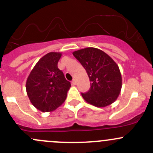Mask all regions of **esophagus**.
<instances>
[{"label": "esophagus", "instance_id": "obj_1", "mask_svg": "<svg viewBox=\"0 0 153 153\" xmlns=\"http://www.w3.org/2000/svg\"><path fill=\"white\" fill-rule=\"evenodd\" d=\"M72 84H73V85H75V84H77V81H76V80H75V79H73V80H72Z\"/></svg>", "mask_w": 153, "mask_h": 153}]
</instances>
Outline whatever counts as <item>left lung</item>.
Returning <instances> with one entry per match:
<instances>
[{"mask_svg":"<svg viewBox=\"0 0 153 153\" xmlns=\"http://www.w3.org/2000/svg\"><path fill=\"white\" fill-rule=\"evenodd\" d=\"M86 69L90 89L82 97L97 107H105L115 102L122 86V78L118 64L104 51L87 47L72 52Z\"/></svg>","mask_w":153,"mask_h":153,"instance_id":"left-lung-1","label":"left lung"}]
</instances>
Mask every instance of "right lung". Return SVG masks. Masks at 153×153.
<instances>
[{
	"instance_id": "right-lung-1",
	"label": "right lung",
	"mask_w": 153,
	"mask_h": 153,
	"mask_svg": "<svg viewBox=\"0 0 153 153\" xmlns=\"http://www.w3.org/2000/svg\"><path fill=\"white\" fill-rule=\"evenodd\" d=\"M62 53L51 52L37 62L27 78L26 89L29 101L38 110L52 112L65 101L70 88L58 67Z\"/></svg>"
}]
</instances>
